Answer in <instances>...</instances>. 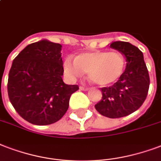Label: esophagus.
Returning a JSON list of instances; mask_svg holds the SVG:
<instances>
[{
	"label": "esophagus",
	"mask_w": 161,
	"mask_h": 161,
	"mask_svg": "<svg viewBox=\"0 0 161 161\" xmlns=\"http://www.w3.org/2000/svg\"><path fill=\"white\" fill-rule=\"evenodd\" d=\"M79 89H80L81 90H84V91L89 90V88H86V87H83V86H80V87H79Z\"/></svg>",
	"instance_id": "esophagus-1"
}]
</instances>
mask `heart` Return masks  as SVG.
<instances>
[{
    "label": "heart",
    "instance_id": "obj_1",
    "mask_svg": "<svg viewBox=\"0 0 161 161\" xmlns=\"http://www.w3.org/2000/svg\"><path fill=\"white\" fill-rule=\"evenodd\" d=\"M126 59L120 51H94L77 55L74 60L67 57L64 71L70 79L82 77L83 72L99 86L115 83L124 72Z\"/></svg>",
    "mask_w": 161,
    "mask_h": 161
}]
</instances>
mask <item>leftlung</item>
I'll return each instance as SVG.
<instances>
[{
	"label": "left lung",
	"mask_w": 161,
	"mask_h": 161,
	"mask_svg": "<svg viewBox=\"0 0 161 161\" xmlns=\"http://www.w3.org/2000/svg\"><path fill=\"white\" fill-rule=\"evenodd\" d=\"M110 47L124 55L126 69L113 85L100 89L102 99L94 106L102 116L120 118L143 105L149 91V76L143 53L138 47L124 41L112 42Z\"/></svg>",
	"instance_id": "1"
}]
</instances>
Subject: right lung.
I'll list each match as a JSON object with an SVG mask.
<instances>
[{
    "label": "right lung",
    "mask_w": 161,
    "mask_h": 161,
    "mask_svg": "<svg viewBox=\"0 0 161 161\" xmlns=\"http://www.w3.org/2000/svg\"><path fill=\"white\" fill-rule=\"evenodd\" d=\"M61 45L43 40L32 43L12 61L8 97L16 111L34 125H50L64 116L70 97L78 89L62 80Z\"/></svg>",
    "instance_id": "obj_1"
}]
</instances>
